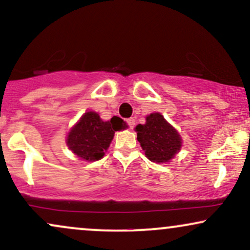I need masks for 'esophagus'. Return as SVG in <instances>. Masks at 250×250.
Wrapping results in <instances>:
<instances>
[{"label":"esophagus","mask_w":250,"mask_h":250,"mask_svg":"<svg viewBox=\"0 0 250 250\" xmlns=\"http://www.w3.org/2000/svg\"><path fill=\"white\" fill-rule=\"evenodd\" d=\"M127 123H128L129 128L134 129V127H135V119H134V117H130V119H128Z\"/></svg>","instance_id":"obj_1"}]
</instances>
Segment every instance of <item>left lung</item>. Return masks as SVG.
<instances>
[{"label":"left lung","instance_id":"8db88e82","mask_svg":"<svg viewBox=\"0 0 250 250\" xmlns=\"http://www.w3.org/2000/svg\"><path fill=\"white\" fill-rule=\"evenodd\" d=\"M137 141L146 156L156 163L169 162L180 151L182 146L180 134L166 121L160 113L146 117L145 125H136Z\"/></svg>","mask_w":250,"mask_h":250}]
</instances>
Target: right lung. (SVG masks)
Returning a JSON list of instances; mask_svg holds the SVG:
<instances>
[{
	"label": "right lung",
	"instance_id": "obj_1",
	"mask_svg": "<svg viewBox=\"0 0 250 250\" xmlns=\"http://www.w3.org/2000/svg\"><path fill=\"white\" fill-rule=\"evenodd\" d=\"M125 127V122L120 117L114 116L110 121H102L95 111H87L70 129L67 145L80 159L97 161L104 156L115 131Z\"/></svg>",
	"mask_w": 250,
	"mask_h": 250
}]
</instances>
